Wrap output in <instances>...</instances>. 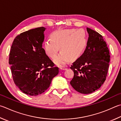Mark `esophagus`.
Instances as JSON below:
<instances>
[{"label": "esophagus", "instance_id": "obj_1", "mask_svg": "<svg viewBox=\"0 0 121 121\" xmlns=\"http://www.w3.org/2000/svg\"><path fill=\"white\" fill-rule=\"evenodd\" d=\"M60 69L61 70H66L67 69V68L65 67H60Z\"/></svg>", "mask_w": 121, "mask_h": 121}]
</instances>
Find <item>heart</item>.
<instances>
[{"label":"heart","mask_w":121,"mask_h":121,"mask_svg":"<svg viewBox=\"0 0 121 121\" xmlns=\"http://www.w3.org/2000/svg\"><path fill=\"white\" fill-rule=\"evenodd\" d=\"M51 39L44 42V50L50 58L56 57L60 48V54L54 62L59 65H64L69 60L74 61L82 56L87 45L88 36L83 29L60 30L53 32Z\"/></svg>","instance_id":"heart-1"}]
</instances>
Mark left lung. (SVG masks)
<instances>
[{
	"label": "left lung",
	"mask_w": 121,
	"mask_h": 121,
	"mask_svg": "<svg viewBox=\"0 0 121 121\" xmlns=\"http://www.w3.org/2000/svg\"><path fill=\"white\" fill-rule=\"evenodd\" d=\"M87 30L89 37L85 51L70 67L74 76L70 83L76 91L84 94L93 93L104 83L110 61L103 36L89 28Z\"/></svg>",
	"instance_id": "left-lung-1"
}]
</instances>
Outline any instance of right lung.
Instances as JSON below:
<instances>
[{
	"label": "right lung",
	"mask_w": 121,
	"mask_h": 121,
	"mask_svg": "<svg viewBox=\"0 0 121 121\" xmlns=\"http://www.w3.org/2000/svg\"><path fill=\"white\" fill-rule=\"evenodd\" d=\"M45 30L40 27L22 33L11 47L9 64L13 80L22 91L30 96L47 91L59 73V68L42 48Z\"/></svg>",
	"instance_id": "1"
}]
</instances>
